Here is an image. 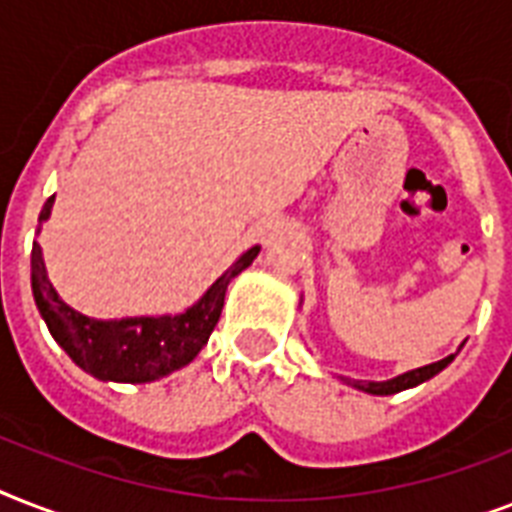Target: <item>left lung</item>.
I'll return each mask as SVG.
<instances>
[{
  "mask_svg": "<svg viewBox=\"0 0 512 512\" xmlns=\"http://www.w3.org/2000/svg\"><path fill=\"white\" fill-rule=\"evenodd\" d=\"M454 356H446L436 364H428V366H420V369H412V372L406 374H398L393 380H385V382H356V388L366 390V393H374V396H390V393H398V390H406V388H414V385H420V382L430 380L433 374H438L444 366L452 364Z\"/></svg>",
  "mask_w": 512,
  "mask_h": 512,
  "instance_id": "obj_1",
  "label": "left lung"
}]
</instances>
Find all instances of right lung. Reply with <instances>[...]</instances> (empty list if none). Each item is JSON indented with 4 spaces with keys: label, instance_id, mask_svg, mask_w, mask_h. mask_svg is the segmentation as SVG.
Masks as SVG:
<instances>
[{
    "label": "right lung",
    "instance_id": "add662e5",
    "mask_svg": "<svg viewBox=\"0 0 512 512\" xmlns=\"http://www.w3.org/2000/svg\"><path fill=\"white\" fill-rule=\"evenodd\" d=\"M52 201L55 196L47 199L39 220L50 217ZM257 252L260 247L247 249L193 308L180 316H162V319L140 316V319L98 321L76 313L52 289L39 244L31 249V287H34V300L52 337L84 372H90L98 380L151 382L193 361L196 353L207 345L223 311L228 281L244 271L255 260Z\"/></svg>",
    "mask_w": 512,
    "mask_h": 512
}]
</instances>
